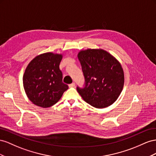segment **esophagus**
I'll list each match as a JSON object with an SVG mask.
<instances>
[{
  "mask_svg": "<svg viewBox=\"0 0 156 156\" xmlns=\"http://www.w3.org/2000/svg\"><path fill=\"white\" fill-rule=\"evenodd\" d=\"M69 87H74L75 86V83H72L69 84Z\"/></svg>",
  "mask_w": 156,
  "mask_h": 156,
  "instance_id": "1",
  "label": "esophagus"
}]
</instances>
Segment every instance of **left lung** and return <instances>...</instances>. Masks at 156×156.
Wrapping results in <instances>:
<instances>
[{
	"label": "left lung",
	"instance_id": "left-lung-1",
	"mask_svg": "<svg viewBox=\"0 0 156 156\" xmlns=\"http://www.w3.org/2000/svg\"><path fill=\"white\" fill-rule=\"evenodd\" d=\"M78 58L85 78V87H77L82 99L97 108L112 105L124 84L123 70L119 62L102 49L81 50Z\"/></svg>",
	"mask_w": 156,
	"mask_h": 156
}]
</instances>
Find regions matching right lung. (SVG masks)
Here are the masks:
<instances>
[{
	"label": "right lung",
	"mask_w": 156,
	"mask_h": 156,
	"mask_svg": "<svg viewBox=\"0 0 156 156\" xmlns=\"http://www.w3.org/2000/svg\"><path fill=\"white\" fill-rule=\"evenodd\" d=\"M62 58L61 54L44 53L35 57L27 66L23 77V87L27 96L35 105L50 107L68 90L59 69Z\"/></svg>",
	"instance_id": "obj_1"
}]
</instances>
